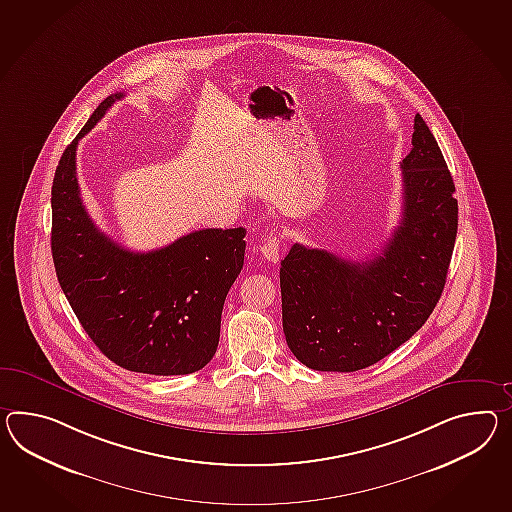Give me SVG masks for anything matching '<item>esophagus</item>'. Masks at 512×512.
<instances>
[{
	"label": "esophagus",
	"mask_w": 512,
	"mask_h": 512,
	"mask_svg": "<svg viewBox=\"0 0 512 512\" xmlns=\"http://www.w3.org/2000/svg\"><path fill=\"white\" fill-rule=\"evenodd\" d=\"M279 246H281V242L275 235L264 238V242L261 244L262 257L270 262L279 261Z\"/></svg>",
	"instance_id": "34e87169"
}]
</instances>
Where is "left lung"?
<instances>
[{
	"instance_id": "left-lung-1",
	"label": "left lung",
	"mask_w": 512,
	"mask_h": 512,
	"mask_svg": "<svg viewBox=\"0 0 512 512\" xmlns=\"http://www.w3.org/2000/svg\"><path fill=\"white\" fill-rule=\"evenodd\" d=\"M399 166L403 214L381 253L346 261L294 244L281 261L283 331L312 370L357 372L381 361L427 322L442 296L459 207L448 164L420 114Z\"/></svg>"
}]
</instances>
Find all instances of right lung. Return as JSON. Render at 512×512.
I'll return each mask as SVG.
<instances>
[{
    "instance_id": "add662e5",
    "label": "right lung",
    "mask_w": 512,
    "mask_h": 512,
    "mask_svg": "<svg viewBox=\"0 0 512 512\" xmlns=\"http://www.w3.org/2000/svg\"><path fill=\"white\" fill-rule=\"evenodd\" d=\"M122 96L101 101L55 170V272L77 320L105 357L138 374H192L218 348L225 296L244 264L246 229H200L148 253L125 250L101 233L79 194L75 151Z\"/></svg>"
}]
</instances>
